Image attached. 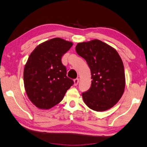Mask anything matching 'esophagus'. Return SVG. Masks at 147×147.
Returning a JSON list of instances; mask_svg holds the SVG:
<instances>
[{
  "instance_id": "34e87169",
  "label": "esophagus",
  "mask_w": 147,
  "mask_h": 147,
  "mask_svg": "<svg viewBox=\"0 0 147 147\" xmlns=\"http://www.w3.org/2000/svg\"><path fill=\"white\" fill-rule=\"evenodd\" d=\"M74 85L77 86L78 84V83H79V79L78 78H76V79H74Z\"/></svg>"
}]
</instances>
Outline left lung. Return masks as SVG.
I'll return each instance as SVG.
<instances>
[{
  "mask_svg": "<svg viewBox=\"0 0 147 147\" xmlns=\"http://www.w3.org/2000/svg\"><path fill=\"white\" fill-rule=\"evenodd\" d=\"M76 50L91 71L90 88L82 94L84 102L95 111L110 109L119 101L125 86L124 66L119 55L98 39L78 43Z\"/></svg>",
  "mask_w": 147,
  "mask_h": 147,
  "instance_id": "1",
  "label": "left lung"
}]
</instances>
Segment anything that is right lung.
<instances>
[{
    "instance_id": "add662e5",
    "label": "right lung",
    "mask_w": 147,
    "mask_h": 147,
    "mask_svg": "<svg viewBox=\"0 0 147 147\" xmlns=\"http://www.w3.org/2000/svg\"><path fill=\"white\" fill-rule=\"evenodd\" d=\"M72 45L54 38L37 46L30 54L24 69V83L28 97L38 109H50L59 103L74 84L61 61Z\"/></svg>"
}]
</instances>
